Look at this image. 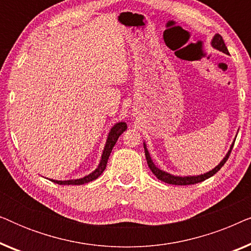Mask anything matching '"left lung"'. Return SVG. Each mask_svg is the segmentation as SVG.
Returning a JSON list of instances; mask_svg holds the SVG:
<instances>
[{
  "label": "left lung",
  "instance_id": "left-lung-1",
  "mask_svg": "<svg viewBox=\"0 0 251 251\" xmlns=\"http://www.w3.org/2000/svg\"><path fill=\"white\" fill-rule=\"evenodd\" d=\"M211 47L214 48V49H216V50L221 51V52H223V53L229 54L228 50H227V47L225 46L224 40H223V37L219 35V34H215V36L212 37ZM234 142H235V138H234V140H233L232 145L229 146L228 152L226 153V155L223 157V160L217 164V166L214 168V169L210 170V171H208V173H205L203 175H197V176H176V175L167 173V171H164L162 169H160L159 167H156L155 163L153 162L152 157H151V155H150L149 150H147V146H146V143L145 142H144V151H145L147 164H149L151 171H152V173L155 175L157 179L162 180V181H164V183H167V184H171V185H192V184L201 183V181H203L205 179H208V178H210L211 176H214V175L217 173V171L221 169L223 166H224V163L228 159L229 154H231V151L233 149V145H234Z\"/></svg>",
  "mask_w": 251,
  "mask_h": 251
}]
</instances>
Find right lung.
Instances as JSON below:
<instances>
[{"instance_id":"right-lung-1","label":"right lung","mask_w":251,"mask_h":251,"mask_svg":"<svg viewBox=\"0 0 251 251\" xmlns=\"http://www.w3.org/2000/svg\"><path fill=\"white\" fill-rule=\"evenodd\" d=\"M126 128H128V126H126V122H118L112 126L111 130H109L108 135H107V139H106L104 150H102L100 161H99L97 168H96L92 173H90L89 175H87V176H84L82 178H77V179H68V180L50 179V180L53 181V183H56V184H59V185H83V184L89 183V181L97 179V178L100 176L102 173H104L106 164H107L108 157H109V155H111V152H112L113 147H114V145H115L116 140L119 139V137L122 135L123 131H126Z\"/></svg>"}]
</instances>
